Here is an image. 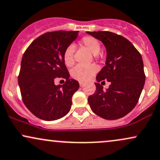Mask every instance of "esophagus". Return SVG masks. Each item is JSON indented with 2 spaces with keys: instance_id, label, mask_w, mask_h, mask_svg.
<instances>
[{
  "instance_id": "1",
  "label": "esophagus",
  "mask_w": 160,
  "mask_h": 160,
  "mask_svg": "<svg viewBox=\"0 0 160 160\" xmlns=\"http://www.w3.org/2000/svg\"><path fill=\"white\" fill-rule=\"evenodd\" d=\"M79 84H80V87H82H82L84 86V82H79Z\"/></svg>"
}]
</instances>
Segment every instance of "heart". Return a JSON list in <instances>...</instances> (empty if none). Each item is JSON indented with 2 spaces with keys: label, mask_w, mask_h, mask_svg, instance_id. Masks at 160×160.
<instances>
[{
  "label": "heart",
  "mask_w": 160,
  "mask_h": 160,
  "mask_svg": "<svg viewBox=\"0 0 160 160\" xmlns=\"http://www.w3.org/2000/svg\"><path fill=\"white\" fill-rule=\"evenodd\" d=\"M81 45L88 49L92 55L96 56L99 52L101 49L99 41L97 39L92 36H85L81 40ZM74 52H75V46L71 44L65 49L64 52V64L67 66L70 67L74 64ZM96 68L93 65L90 66H82L78 65L71 70V76L74 79L79 81V82H87L92 78V76L96 73Z\"/></svg>",
  "instance_id": "1"
}]
</instances>
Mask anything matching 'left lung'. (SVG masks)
I'll return each mask as SVG.
<instances>
[{
    "instance_id": "1",
    "label": "left lung",
    "mask_w": 160,
    "mask_h": 160,
    "mask_svg": "<svg viewBox=\"0 0 160 160\" xmlns=\"http://www.w3.org/2000/svg\"><path fill=\"white\" fill-rule=\"evenodd\" d=\"M86 33L102 41L107 52L105 66L96 76V92L88 97V103L92 112L103 119H120L134 108L142 91L145 81L142 58L121 35L106 31ZM103 80L111 83L106 90L98 83Z\"/></svg>"
}]
</instances>
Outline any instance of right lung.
Masks as SVG:
<instances>
[{"label":"right lung","instance_id":"add662e5","mask_svg":"<svg viewBox=\"0 0 160 160\" xmlns=\"http://www.w3.org/2000/svg\"><path fill=\"white\" fill-rule=\"evenodd\" d=\"M78 36V31H56L37 38L23 54L18 84L26 107L45 121L64 117L72 105V96L79 88L78 81L70 79L64 52ZM56 78H64L56 86Z\"/></svg>","mask_w":160,"mask_h":160}]
</instances>
